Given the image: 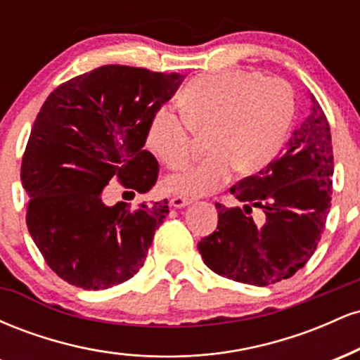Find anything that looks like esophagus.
Segmentation results:
<instances>
[{
	"label": "esophagus",
	"mask_w": 360,
	"mask_h": 360,
	"mask_svg": "<svg viewBox=\"0 0 360 360\" xmlns=\"http://www.w3.org/2000/svg\"><path fill=\"white\" fill-rule=\"evenodd\" d=\"M193 200H189V198H184V196H172L171 198V205L174 206V208H184V206L191 205Z\"/></svg>",
	"instance_id": "1"
}]
</instances>
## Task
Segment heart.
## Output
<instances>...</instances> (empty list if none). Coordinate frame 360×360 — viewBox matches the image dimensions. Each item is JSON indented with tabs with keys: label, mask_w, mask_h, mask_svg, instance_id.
Here are the masks:
<instances>
[{
	"label": "heart",
	"mask_w": 360,
	"mask_h": 360,
	"mask_svg": "<svg viewBox=\"0 0 360 360\" xmlns=\"http://www.w3.org/2000/svg\"><path fill=\"white\" fill-rule=\"evenodd\" d=\"M184 118L171 106L152 115L147 146L167 164L181 167L193 154L191 131H206L210 154L198 164L171 174L166 189L201 196L221 183L230 171L250 174L278 154L295 113V98L286 81L252 71H221L194 77L179 96Z\"/></svg>",
	"instance_id": "obj_1"
}]
</instances>
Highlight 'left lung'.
Here are the masks:
<instances>
[{
    "instance_id": "1",
    "label": "left lung",
    "mask_w": 360,
    "mask_h": 360,
    "mask_svg": "<svg viewBox=\"0 0 360 360\" xmlns=\"http://www.w3.org/2000/svg\"><path fill=\"white\" fill-rule=\"evenodd\" d=\"M333 148L320 103L309 108L281 154L230 188L242 206L217 203L218 226L198 243L213 272L269 286L295 276L316 250L332 206Z\"/></svg>"
}]
</instances>
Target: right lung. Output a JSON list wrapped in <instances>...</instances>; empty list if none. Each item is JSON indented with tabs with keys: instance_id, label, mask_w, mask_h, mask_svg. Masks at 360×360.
Returning a JSON list of instances; mask_svg holds the SVG:
<instances>
[{
	"instance_id": "1",
	"label": "right lung",
	"mask_w": 360,
	"mask_h": 360,
	"mask_svg": "<svg viewBox=\"0 0 360 360\" xmlns=\"http://www.w3.org/2000/svg\"><path fill=\"white\" fill-rule=\"evenodd\" d=\"M183 81L101 65L53 89L37 115L20 172L27 226L49 267L72 286L108 289L143 266L167 200L108 206L103 189L117 179L131 196L150 191L159 162L143 150L148 123Z\"/></svg>"
}]
</instances>
